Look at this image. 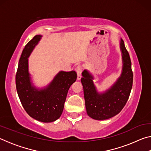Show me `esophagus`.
<instances>
[{
	"instance_id": "obj_1",
	"label": "esophagus",
	"mask_w": 151,
	"mask_h": 151,
	"mask_svg": "<svg viewBox=\"0 0 151 151\" xmlns=\"http://www.w3.org/2000/svg\"><path fill=\"white\" fill-rule=\"evenodd\" d=\"M75 70L77 73V79L79 81L81 78V73H82V68L80 65H78L75 68Z\"/></svg>"
}]
</instances>
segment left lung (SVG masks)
<instances>
[{
	"instance_id": "8db88e82",
	"label": "left lung",
	"mask_w": 151,
	"mask_h": 151,
	"mask_svg": "<svg viewBox=\"0 0 151 151\" xmlns=\"http://www.w3.org/2000/svg\"><path fill=\"white\" fill-rule=\"evenodd\" d=\"M120 47L122 58L121 75L111 88L99 93L93 83V76L87 70L82 73L85 106L88 115L95 120H106L119 114L125 106L131 93L133 73L131 61L124 41L121 39Z\"/></svg>"
}]
</instances>
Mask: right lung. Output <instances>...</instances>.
<instances>
[{"instance_id": "1", "label": "right lung", "mask_w": 151, "mask_h": 151, "mask_svg": "<svg viewBox=\"0 0 151 151\" xmlns=\"http://www.w3.org/2000/svg\"><path fill=\"white\" fill-rule=\"evenodd\" d=\"M36 35L27 43L20 56L16 74V87L21 104L32 118L43 122L55 121L62 114L70 86L76 81L75 71H60L47 87L38 89L30 82L28 58L41 39Z\"/></svg>"}]
</instances>
